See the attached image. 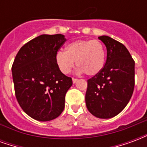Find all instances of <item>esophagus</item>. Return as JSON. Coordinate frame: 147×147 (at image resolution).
<instances>
[{
	"label": "esophagus",
	"instance_id": "34e87169",
	"mask_svg": "<svg viewBox=\"0 0 147 147\" xmlns=\"http://www.w3.org/2000/svg\"><path fill=\"white\" fill-rule=\"evenodd\" d=\"M78 81V79H76V78H72V82L73 83H76Z\"/></svg>",
	"mask_w": 147,
	"mask_h": 147
}]
</instances>
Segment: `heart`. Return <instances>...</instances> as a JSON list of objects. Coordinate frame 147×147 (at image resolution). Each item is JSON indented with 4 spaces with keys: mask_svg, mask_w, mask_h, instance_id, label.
I'll return each instance as SVG.
<instances>
[{
    "mask_svg": "<svg viewBox=\"0 0 147 147\" xmlns=\"http://www.w3.org/2000/svg\"><path fill=\"white\" fill-rule=\"evenodd\" d=\"M55 61L64 74L69 73L76 62L80 72L95 76L105 65V46L98 40L75 41L66 45L65 52L61 50L56 53Z\"/></svg>",
    "mask_w": 147,
    "mask_h": 147,
    "instance_id": "1",
    "label": "heart"
}]
</instances>
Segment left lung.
<instances>
[{
    "instance_id": "left-lung-1",
    "label": "left lung",
    "mask_w": 147,
    "mask_h": 147,
    "mask_svg": "<svg viewBox=\"0 0 147 147\" xmlns=\"http://www.w3.org/2000/svg\"><path fill=\"white\" fill-rule=\"evenodd\" d=\"M106 46V61L87 80L86 105L94 117L109 119L125 108L135 87V61L124 45L109 36L98 37Z\"/></svg>"
}]
</instances>
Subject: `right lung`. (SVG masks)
Listing matches in <instances>:
<instances>
[{"label": "right lung", "instance_id": "1", "mask_svg": "<svg viewBox=\"0 0 147 147\" xmlns=\"http://www.w3.org/2000/svg\"><path fill=\"white\" fill-rule=\"evenodd\" d=\"M66 41L63 34H42L22 46L11 67L15 94L22 109L33 119L49 121L64 109L72 85L62 73L55 56Z\"/></svg>", "mask_w": 147, "mask_h": 147}]
</instances>
